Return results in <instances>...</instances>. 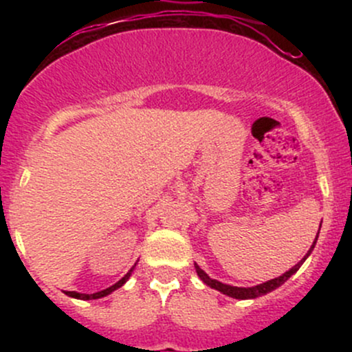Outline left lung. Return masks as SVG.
Wrapping results in <instances>:
<instances>
[{
  "label": "left lung",
  "instance_id": "left-lung-1",
  "mask_svg": "<svg viewBox=\"0 0 352 352\" xmlns=\"http://www.w3.org/2000/svg\"><path fill=\"white\" fill-rule=\"evenodd\" d=\"M319 228H321V225H319ZM318 235H319V232H318ZM318 235H316V238H314L313 245H311V248L308 250V253H306L305 256H302L301 261H298V265H294L292 270H288V272H286V273H283L281 276L273 278V280H268V281L261 283V285L250 286V288H240V286L225 285V283H221V281H218V280H213V278H210L208 274L205 273L204 270H201L200 266L195 263L197 274H199L200 280L204 281L207 286H210V288H213V289H217V292L227 294V296H230V298H235V300H254V298H260V296H263V294H266V293H272L273 289L280 288L283 283H285L289 276H292V274H294V273L298 272V270H300V266L305 263L306 258H308L309 254H311V252H313L314 245H316V241H318Z\"/></svg>",
  "mask_w": 352,
  "mask_h": 352
}]
</instances>
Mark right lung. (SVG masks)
I'll return each mask as SVG.
<instances>
[{"label":"right lung","mask_w":352,"mask_h":352,"mask_svg":"<svg viewBox=\"0 0 352 352\" xmlns=\"http://www.w3.org/2000/svg\"><path fill=\"white\" fill-rule=\"evenodd\" d=\"M134 268H135V265L132 266L131 270H129L127 274H124V278H120L119 281L114 283V285H112V286H109V288L102 289V292L92 293V294H86V293H78V292H66V294H67V296H71V298H76V300H84V301H87V300H99V298H104V296H107V294H111L112 292H116V289H119L120 286H124L125 283H127L129 278H131V274H132V272H134Z\"/></svg>","instance_id":"obj_1"}]
</instances>
